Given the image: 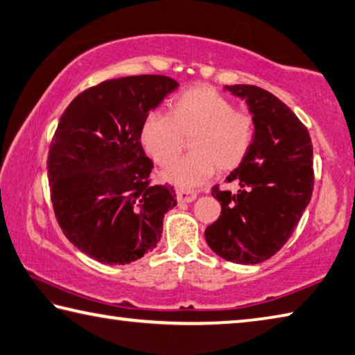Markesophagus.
Masks as SVG:
<instances>
[{"instance_id": "esophagus-1", "label": "esophagus", "mask_w": 355, "mask_h": 355, "mask_svg": "<svg viewBox=\"0 0 355 355\" xmlns=\"http://www.w3.org/2000/svg\"><path fill=\"white\" fill-rule=\"evenodd\" d=\"M196 198H197L196 191L183 189V188L177 189V202L178 203H191V202H194Z\"/></svg>"}]
</instances>
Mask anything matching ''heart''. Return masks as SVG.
Segmentation results:
<instances>
[{"label":"heart","instance_id":"1","mask_svg":"<svg viewBox=\"0 0 355 355\" xmlns=\"http://www.w3.org/2000/svg\"><path fill=\"white\" fill-rule=\"evenodd\" d=\"M141 144L161 167L171 166L191 138V153L182 158L164 178L192 188L214 175L228 172L247 158L256 139V121L217 89L197 85L180 93L171 104V116L150 113L141 125Z\"/></svg>","mask_w":355,"mask_h":355}]
</instances>
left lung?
Here are the masks:
<instances>
[{
    "mask_svg": "<svg viewBox=\"0 0 355 355\" xmlns=\"http://www.w3.org/2000/svg\"><path fill=\"white\" fill-rule=\"evenodd\" d=\"M245 99L256 121L250 153L227 177L239 191H222L217 220L205 230L209 248L236 263H259L284 247L307 208L313 189V147L306 125L267 89L227 85Z\"/></svg>",
    "mask_w": 355,
    "mask_h": 355,
    "instance_id": "left-lung-1",
    "label": "left lung"
}]
</instances>
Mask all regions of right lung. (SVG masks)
Instances as JSON below:
<instances>
[{
  "label": "right lung",
  "instance_id": "add662e5",
  "mask_svg": "<svg viewBox=\"0 0 355 355\" xmlns=\"http://www.w3.org/2000/svg\"><path fill=\"white\" fill-rule=\"evenodd\" d=\"M178 83L167 76L110 79L63 112L49 146L48 178L57 222L82 253L125 266L157 247L175 191L150 184L153 163L141 125Z\"/></svg>",
  "mask_w": 355,
  "mask_h": 355
}]
</instances>
